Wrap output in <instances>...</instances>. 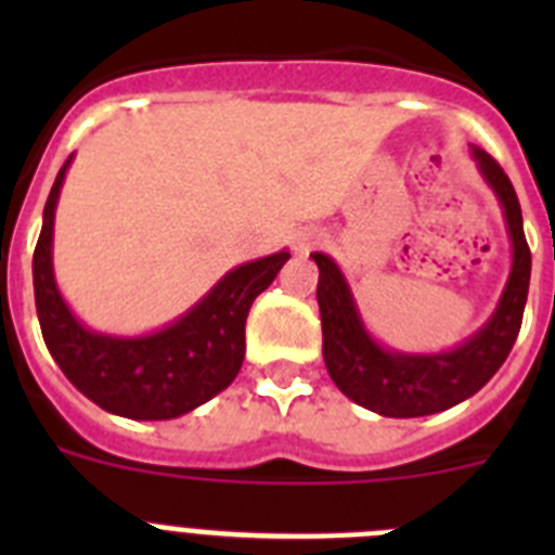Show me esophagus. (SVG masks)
<instances>
[{
	"label": "esophagus",
	"mask_w": 555,
	"mask_h": 555,
	"mask_svg": "<svg viewBox=\"0 0 555 555\" xmlns=\"http://www.w3.org/2000/svg\"><path fill=\"white\" fill-rule=\"evenodd\" d=\"M317 242H320V233H317V230H300V233L294 235V249H297V253H308Z\"/></svg>",
	"instance_id": "34e87169"
}]
</instances>
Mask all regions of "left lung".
Masks as SVG:
<instances>
[{"instance_id":"left-lung-1","label":"left lung","mask_w":555,"mask_h":555,"mask_svg":"<svg viewBox=\"0 0 555 555\" xmlns=\"http://www.w3.org/2000/svg\"><path fill=\"white\" fill-rule=\"evenodd\" d=\"M469 152L478 175L503 210L512 242V269L492 317L461 345L436 352H405L380 345L366 327L341 267L331 255L311 253L313 263L320 267L317 302L327 372L341 395L380 416L409 420L464 403L489 384L517 341L531 283V249L522 233V210L512 180L498 160L475 144H469Z\"/></svg>"}]
</instances>
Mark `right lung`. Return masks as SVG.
<instances>
[{"instance_id": "add662e5", "label": "right lung", "mask_w": 555, "mask_h": 555, "mask_svg": "<svg viewBox=\"0 0 555 555\" xmlns=\"http://www.w3.org/2000/svg\"><path fill=\"white\" fill-rule=\"evenodd\" d=\"M75 155L57 171L43 205L33 255V286L43 341L77 391L127 420H178L228 389L244 361V322L253 300L267 292L288 249L238 263L178 320L150 333L119 336L77 320L55 281L52 244L63 180Z\"/></svg>"}]
</instances>
